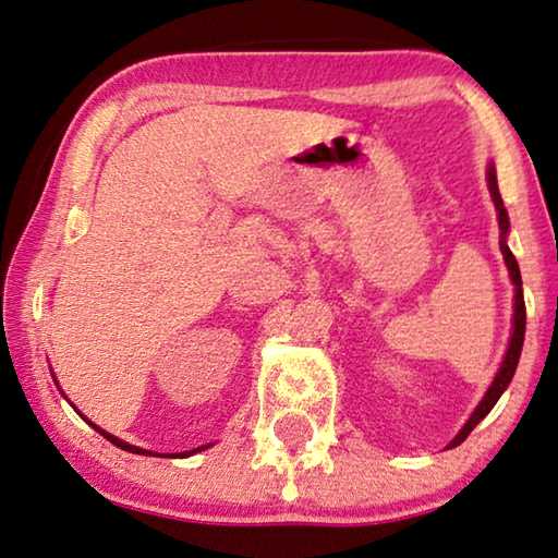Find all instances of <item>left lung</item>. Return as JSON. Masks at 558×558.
<instances>
[{
  "label": "left lung",
  "mask_w": 558,
  "mask_h": 558,
  "mask_svg": "<svg viewBox=\"0 0 558 558\" xmlns=\"http://www.w3.org/2000/svg\"><path fill=\"white\" fill-rule=\"evenodd\" d=\"M486 180H488V190H492V199H494L496 213H498V228H501V253H504L506 268H509L511 282H513V286H517V295H513V332H511V340H509V351H506L501 368H498L492 388L486 390L484 401H481V403L476 405V411H473L471 418L465 421V426L459 430V436H456L446 448L461 446L463 440L469 438L471 430L478 426V421H484L486 415L492 413V409L496 405L498 398H501L504 390L509 388L513 373H517V365H519V359H521V348H523V332H526V303H523L521 272H519L517 257H513V253L509 251V245H506V235H509V215H506L501 193H498V182H496V168H494V165H488Z\"/></svg>",
  "instance_id": "8db88e82"
}]
</instances>
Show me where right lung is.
<instances>
[{
  "mask_svg": "<svg viewBox=\"0 0 558 558\" xmlns=\"http://www.w3.org/2000/svg\"><path fill=\"white\" fill-rule=\"evenodd\" d=\"M87 421V418H85ZM89 423V421H87ZM89 426H93L97 434H102L107 440H110V444H114L118 448H122V451H130V453H140V456H157V453H153V451H145V448H137V446H132V444H124V440H120L118 436H112V434H107V430H102L99 426H95V423H89ZM213 444H207V446H199V448H193V451H185V453H180V456H193V453H197V451H205V448H210ZM165 456V453H162Z\"/></svg>",
  "mask_w": 558,
  "mask_h": 558,
  "instance_id": "obj_1",
  "label": "right lung"
}]
</instances>
